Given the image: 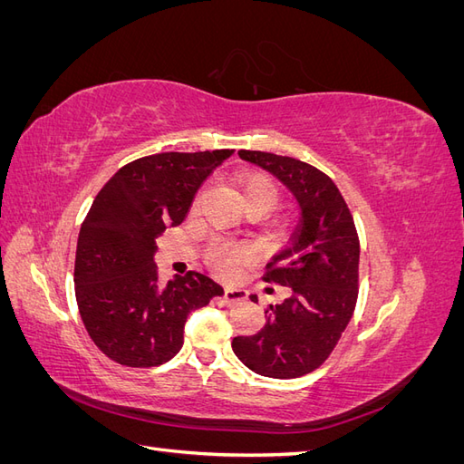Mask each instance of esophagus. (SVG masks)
<instances>
[{
  "instance_id": "1",
  "label": "esophagus",
  "mask_w": 464,
  "mask_h": 464,
  "mask_svg": "<svg viewBox=\"0 0 464 464\" xmlns=\"http://www.w3.org/2000/svg\"><path fill=\"white\" fill-rule=\"evenodd\" d=\"M246 290L242 288H224V302H227V305H232V304H237V302H244L246 300Z\"/></svg>"
}]
</instances>
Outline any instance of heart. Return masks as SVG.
I'll return each instance as SVG.
<instances>
[{
    "label": "heart",
    "instance_id": "heart-1",
    "mask_svg": "<svg viewBox=\"0 0 464 464\" xmlns=\"http://www.w3.org/2000/svg\"><path fill=\"white\" fill-rule=\"evenodd\" d=\"M244 203L251 201H263L271 208L278 203L280 188L276 179L265 172H251L246 174L240 181ZM249 259V249L242 244H234L227 240H215L205 251L207 265L218 275H232L237 265Z\"/></svg>",
    "mask_w": 464,
    "mask_h": 464
}]
</instances>
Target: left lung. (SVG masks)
<instances>
[{
    "label": "left lung",
    "instance_id": "1",
    "mask_svg": "<svg viewBox=\"0 0 464 464\" xmlns=\"http://www.w3.org/2000/svg\"><path fill=\"white\" fill-rule=\"evenodd\" d=\"M237 154L286 184L302 207V218L263 273L266 283L290 286L292 296L266 305L265 327L236 336L232 350L259 375L302 377L331 356L354 314L360 280L356 224L343 193L319 168L263 150Z\"/></svg>",
    "mask_w": 464,
    "mask_h": 464
}]
</instances>
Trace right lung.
Returning a JSON list of instances; mask_svg holds the SVG:
<instances>
[{"instance_id": "add662e5", "label": "right lung", "mask_w": 464, "mask_h": 464, "mask_svg": "<svg viewBox=\"0 0 464 464\" xmlns=\"http://www.w3.org/2000/svg\"><path fill=\"white\" fill-rule=\"evenodd\" d=\"M234 150L159 152L121 166L81 224L75 298L92 343L128 368H152L184 344L188 314L224 290L188 271L162 288L152 261L157 237L184 222L195 193Z\"/></svg>"}]
</instances>
